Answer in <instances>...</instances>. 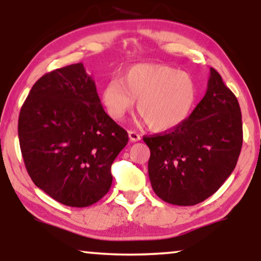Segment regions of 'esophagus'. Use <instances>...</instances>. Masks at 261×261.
<instances>
[{
	"instance_id": "1",
	"label": "esophagus",
	"mask_w": 261,
	"mask_h": 261,
	"mask_svg": "<svg viewBox=\"0 0 261 261\" xmlns=\"http://www.w3.org/2000/svg\"><path fill=\"white\" fill-rule=\"evenodd\" d=\"M128 135H129V140H130L132 142H135V141L141 140V135L139 134V133H137V132H134V130H129V132H128Z\"/></svg>"
}]
</instances>
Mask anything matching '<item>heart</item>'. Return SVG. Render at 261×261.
Masks as SVG:
<instances>
[{"instance_id":"1","label":"heart","mask_w":261,"mask_h":261,"mask_svg":"<svg viewBox=\"0 0 261 261\" xmlns=\"http://www.w3.org/2000/svg\"><path fill=\"white\" fill-rule=\"evenodd\" d=\"M197 98L194 77L165 64L139 63L106 82L101 99L112 119L120 121L133 108L153 130L166 132L180 126Z\"/></svg>"}]
</instances>
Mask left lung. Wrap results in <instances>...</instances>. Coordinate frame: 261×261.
Segmentation results:
<instances>
[{
    "instance_id": "8db88e82",
    "label": "left lung",
    "mask_w": 261,
    "mask_h": 261,
    "mask_svg": "<svg viewBox=\"0 0 261 261\" xmlns=\"http://www.w3.org/2000/svg\"><path fill=\"white\" fill-rule=\"evenodd\" d=\"M238 98L210 69L202 101L180 126L144 137L153 191L170 204L195 205L219 190L237 166L242 146Z\"/></svg>"
}]
</instances>
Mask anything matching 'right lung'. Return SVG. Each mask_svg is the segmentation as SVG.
Wrapping results in <instances>:
<instances>
[{"label":"right lung","instance_id":"1","mask_svg":"<svg viewBox=\"0 0 261 261\" xmlns=\"http://www.w3.org/2000/svg\"><path fill=\"white\" fill-rule=\"evenodd\" d=\"M19 141L33 183L57 202L83 208L112 187V164L128 142L101 105L83 64L35 82L19 115Z\"/></svg>","mask_w":261,"mask_h":261}]
</instances>
